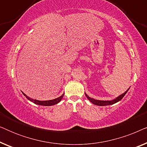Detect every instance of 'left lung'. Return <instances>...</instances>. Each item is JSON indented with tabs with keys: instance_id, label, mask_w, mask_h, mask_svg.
Here are the masks:
<instances>
[{
	"instance_id": "left-lung-1",
	"label": "left lung",
	"mask_w": 147,
	"mask_h": 147,
	"mask_svg": "<svg viewBox=\"0 0 147 147\" xmlns=\"http://www.w3.org/2000/svg\"><path fill=\"white\" fill-rule=\"evenodd\" d=\"M128 90H129V88H128V89L126 90V91L124 92V93L121 94V95H120L119 96H118V97L116 98H115V99H114L113 100H109V101H106V100H95V99H94V98H92L89 97V96H88L86 93H85V94H86V97H87L88 99L91 102L92 104H95V105H97V106H103L112 105V104H114L116 103V102H119L120 100H121L122 99V98H123L124 96H125V94L127 93V92H128Z\"/></svg>"
}]
</instances>
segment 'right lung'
<instances>
[{
	"label": "right lung",
	"instance_id": "right-lung-1",
	"mask_svg": "<svg viewBox=\"0 0 147 147\" xmlns=\"http://www.w3.org/2000/svg\"><path fill=\"white\" fill-rule=\"evenodd\" d=\"M23 95L25 96L26 98H27L28 100H30V101L33 102V103H35V104H37V105H41V106H53V105H55V104H57L59 103V102L61 101L62 98H63V96H64V94H62L61 96H59V98H55V99H53V100H44V101H41V100H33L32 99V98L28 97V96L25 94L23 92Z\"/></svg>",
	"mask_w": 147,
	"mask_h": 147
}]
</instances>
